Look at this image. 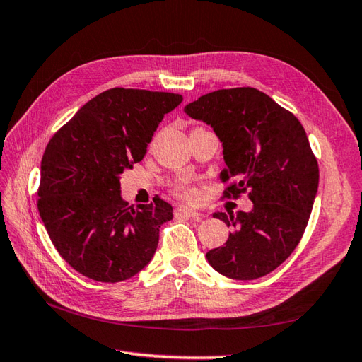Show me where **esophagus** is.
<instances>
[{"instance_id":"34e87169","label":"esophagus","mask_w":362,"mask_h":362,"mask_svg":"<svg viewBox=\"0 0 362 362\" xmlns=\"http://www.w3.org/2000/svg\"><path fill=\"white\" fill-rule=\"evenodd\" d=\"M175 216H187V217H194V219H200L202 213L196 211V209L187 208V206H179V208H175Z\"/></svg>"}]
</instances>
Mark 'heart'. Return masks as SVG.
Instances as JSON below:
<instances>
[{
  "mask_svg": "<svg viewBox=\"0 0 362 362\" xmlns=\"http://www.w3.org/2000/svg\"><path fill=\"white\" fill-rule=\"evenodd\" d=\"M174 191H175V194L183 197V199H189V200L196 199V189L191 188L187 183H177L174 187Z\"/></svg>",
  "mask_w": 362,
  "mask_h": 362,
  "instance_id": "b5f03b06",
  "label": "heart"
}]
</instances>
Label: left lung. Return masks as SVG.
Listing matches in <instances>:
<instances>
[{
    "label": "left lung",
    "mask_w": 362,
    "mask_h": 362,
    "mask_svg": "<svg viewBox=\"0 0 362 362\" xmlns=\"http://www.w3.org/2000/svg\"><path fill=\"white\" fill-rule=\"evenodd\" d=\"M183 111L219 137L226 165L221 179L234 182L228 192L248 191L253 202L248 213L213 214L233 231L208 251L209 265L236 281L272 273L298 247L317 192L319 168L304 128L255 88L209 92Z\"/></svg>",
    "instance_id": "1"
}]
</instances>
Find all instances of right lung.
I'll use <instances>...</instances> for the list:
<instances>
[{"label":"right lung","mask_w":362,"mask_h":362,"mask_svg":"<svg viewBox=\"0 0 362 362\" xmlns=\"http://www.w3.org/2000/svg\"><path fill=\"white\" fill-rule=\"evenodd\" d=\"M180 94L114 88L81 106L47 143L38 211L60 256L98 282H122L153 259L173 206L160 197L128 206L120 179L146 154Z\"/></svg>","instance_id":"add662e5"}]
</instances>
